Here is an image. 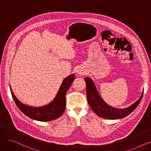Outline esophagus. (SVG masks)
<instances>
[{
  "instance_id": "esophagus-1",
  "label": "esophagus",
  "mask_w": 151,
  "mask_h": 151,
  "mask_svg": "<svg viewBox=\"0 0 151 151\" xmlns=\"http://www.w3.org/2000/svg\"><path fill=\"white\" fill-rule=\"evenodd\" d=\"M77 73L80 75V76H82L84 74V70H81V69H79L77 70Z\"/></svg>"
}]
</instances>
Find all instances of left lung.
Returning <instances> with one entry per match:
<instances>
[{
  "mask_svg": "<svg viewBox=\"0 0 151 151\" xmlns=\"http://www.w3.org/2000/svg\"><path fill=\"white\" fill-rule=\"evenodd\" d=\"M86 84V94L89 105L93 111L101 118L107 119H118L129 115L138 106L143 96V91L139 99L126 108H117L108 105L103 100L90 77L84 78Z\"/></svg>",
  "mask_w": 151,
  "mask_h": 151,
  "instance_id": "8db88e82",
  "label": "left lung"
}]
</instances>
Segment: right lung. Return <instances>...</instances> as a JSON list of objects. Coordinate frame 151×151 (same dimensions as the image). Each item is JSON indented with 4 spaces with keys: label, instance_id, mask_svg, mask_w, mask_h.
Segmentation results:
<instances>
[{
    "label": "right lung",
    "instance_id": "add662e5",
    "mask_svg": "<svg viewBox=\"0 0 151 151\" xmlns=\"http://www.w3.org/2000/svg\"><path fill=\"white\" fill-rule=\"evenodd\" d=\"M75 80V74L68 75L63 80L54 99L47 105L42 106H32L24 104L14 96L11 86L10 88L12 97L21 111L29 118L35 121H51L60 117L65 109V95Z\"/></svg>",
    "mask_w": 151,
    "mask_h": 151
}]
</instances>
